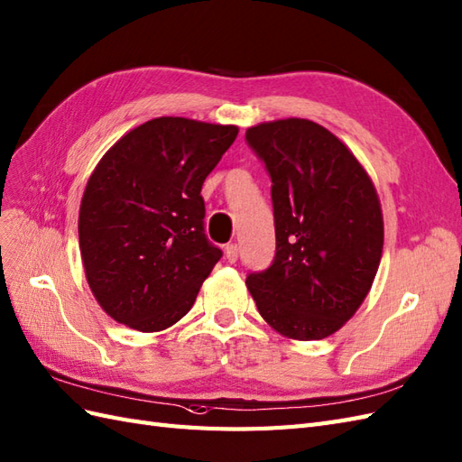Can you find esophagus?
I'll list each match as a JSON object with an SVG mask.
<instances>
[{
	"mask_svg": "<svg viewBox=\"0 0 462 462\" xmlns=\"http://www.w3.org/2000/svg\"><path fill=\"white\" fill-rule=\"evenodd\" d=\"M224 255H226V259H228L230 263H236V259H238V255H240L238 244H228L226 247H224Z\"/></svg>",
	"mask_w": 462,
	"mask_h": 462,
	"instance_id": "34e87169",
	"label": "esophagus"
}]
</instances>
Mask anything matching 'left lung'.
<instances>
[{
	"label": "left lung",
	"mask_w": 462,
	"mask_h": 462,
	"mask_svg": "<svg viewBox=\"0 0 462 462\" xmlns=\"http://www.w3.org/2000/svg\"><path fill=\"white\" fill-rule=\"evenodd\" d=\"M271 177L277 252L245 285L281 336H332L357 312L383 255L376 189L351 150L328 128L282 118L245 130Z\"/></svg>",
	"instance_id": "8db88e82"
}]
</instances>
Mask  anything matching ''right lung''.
I'll list each match as a JSON object with an SVG mask.
<instances>
[{
	"mask_svg": "<svg viewBox=\"0 0 462 462\" xmlns=\"http://www.w3.org/2000/svg\"><path fill=\"white\" fill-rule=\"evenodd\" d=\"M238 126L160 116L126 133L93 170L79 207V252L113 320L160 332L191 310L222 257L205 236L200 189Z\"/></svg>",
	"mask_w": 462,
	"mask_h": 462,
	"instance_id": "add662e5",
	"label": "right lung"
}]
</instances>
